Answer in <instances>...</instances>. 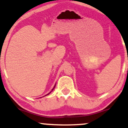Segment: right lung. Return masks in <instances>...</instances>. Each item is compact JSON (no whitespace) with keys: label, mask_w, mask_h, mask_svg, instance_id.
I'll return each mask as SVG.
<instances>
[{"label":"right lung","mask_w":128,"mask_h":128,"mask_svg":"<svg viewBox=\"0 0 128 128\" xmlns=\"http://www.w3.org/2000/svg\"><path fill=\"white\" fill-rule=\"evenodd\" d=\"M53 90H54V89H53Z\"/></svg>","instance_id":"obj_1"}]
</instances>
